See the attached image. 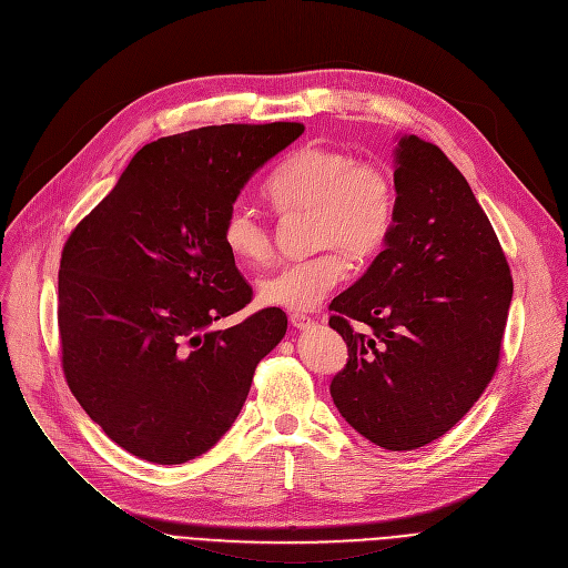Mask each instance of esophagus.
Instances as JSON below:
<instances>
[{"instance_id":"obj_1","label":"esophagus","mask_w":568,"mask_h":568,"mask_svg":"<svg viewBox=\"0 0 568 568\" xmlns=\"http://www.w3.org/2000/svg\"><path fill=\"white\" fill-rule=\"evenodd\" d=\"M290 324L294 326L296 332H306V329H311V326H313V317L306 315V313H292L290 315Z\"/></svg>"}]
</instances>
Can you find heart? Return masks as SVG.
Wrapping results in <instances>:
<instances>
[{"label":"heart","mask_w":568,"mask_h":568,"mask_svg":"<svg viewBox=\"0 0 568 568\" xmlns=\"http://www.w3.org/2000/svg\"><path fill=\"white\" fill-rule=\"evenodd\" d=\"M281 214L311 212V244L320 253L287 262L257 283L260 302L292 313L313 311L345 276V257L368 260L382 251L396 221L394 174L359 163L341 149L306 144L266 184ZM227 253L246 266L272 255L266 225L244 202L227 209L221 225Z\"/></svg>","instance_id":"obj_1"}]
</instances>
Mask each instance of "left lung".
Listing matches in <instances>:
<instances>
[{"label":"left lung","mask_w":568,"mask_h":568,"mask_svg":"<svg viewBox=\"0 0 568 568\" xmlns=\"http://www.w3.org/2000/svg\"><path fill=\"white\" fill-rule=\"evenodd\" d=\"M394 168V230L329 306L347 343L332 398L356 433L412 452L452 430L493 379L514 281L481 204L439 146L403 135Z\"/></svg>","instance_id":"obj_1"}]
</instances>
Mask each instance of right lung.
<instances>
[{
  "label": "right lung",
  "instance_id": "1",
  "mask_svg": "<svg viewBox=\"0 0 568 568\" xmlns=\"http://www.w3.org/2000/svg\"><path fill=\"white\" fill-rule=\"evenodd\" d=\"M302 133L294 122L225 124L144 144L64 244V375L89 419L129 454L182 465L212 449L285 336L281 308L209 326L253 296L221 239L227 209Z\"/></svg>",
  "mask_w": 568,
  "mask_h": 568
}]
</instances>
